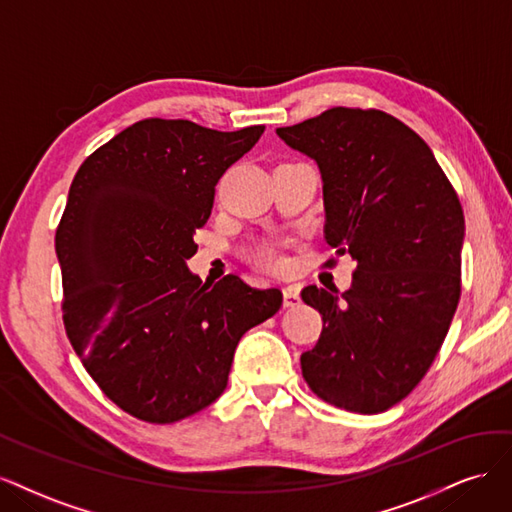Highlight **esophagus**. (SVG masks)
Segmentation results:
<instances>
[{
    "label": "esophagus",
    "instance_id": "1",
    "mask_svg": "<svg viewBox=\"0 0 512 512\" xmlns=\"http://www.w3.org/2000/svg\"><path fill=\"white\" fill-rule=\"evenodd\" d=\"M302 304V300H300V291H298V287H285L283 289V306L285 308H298Z\"/></svg>",
    "mask_w": 512,
    "mask_h": 512
}]
</instances>
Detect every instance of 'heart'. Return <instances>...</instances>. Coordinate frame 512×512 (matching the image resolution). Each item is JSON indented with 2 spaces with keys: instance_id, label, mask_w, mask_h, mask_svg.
Listing matches in <instances>:
<instances>
[{
  "instance_id": "obj_1",
  "label": "heart",
  "mask_w": 512,
  "mask_h": 512,
  "mask_svg": "<svg viewBox=\"0 0 512 512\" xmlns=\"http://www.w3.org/2000/svg\"><path fill=\"white\" fill-rule=\"evenodd\" d=\"M253 261L257 263L259 268H266L272 272H278L285 268V259L280 255L272 244H261L253 251Z\"/></svg>"
}]
</instances>
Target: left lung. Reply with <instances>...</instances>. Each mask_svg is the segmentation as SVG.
Segmentation results:
<instances>
[{"label": "left lung", "mask_w": 512, "mask_h": 512, "mask_svg": "<svg viewBox=\"0 0 512 512\" xmlns=\"http://www.w3.org/2000/svg\"><path fill=\"white\" fill-rule=\"evenodd\" d=\"M276 134L319 163L325 240L357 261L342 295L302 291L323 319L302 376L327 404L376 415L421 383L447 338L464 210L430 146L383 110L329 108Z\"/></svg>", "instance_id": "1"}]
</instances>
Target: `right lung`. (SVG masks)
<instances>
[{"mask_svg":"<svg viewBox=\"0 0 512 512\" xmlns=\"http://www.w3.org/2000/svg\"><path fill=\"white\" fill-rule=\"evenodd\" d=\"M263 129L144 119L72 180L55 236L65 334L106 398L140 421L174 423L210 406L240 338L283 304L278 289L236 274L202 283L185 263L219 178Z\"/></svg>","mask_w":512,"mask_h":512,"instance_id":"right-lung-1","label":"right lung"}]
</instances>
